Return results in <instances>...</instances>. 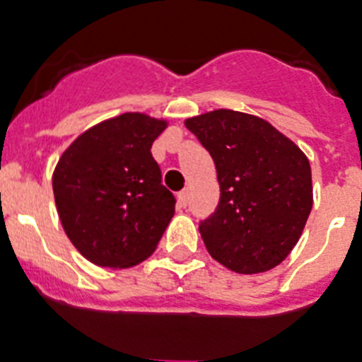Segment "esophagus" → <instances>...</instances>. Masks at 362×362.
<instances>
[{"label":"esophagus","mask_w":362,"mask_h":362,"mask_svg":"<svg viewBox=\"0 0 362 362\" xmlns=\"http://www.w3.org/2000/svg\"><path fill=\"white\" fill-rule=\"evenodd\" d=\"M187 199H189V191L187 189H184L178 193V204H180L182 208H184V206H187Z\"/></svg>","instance_id":"1"}]
</instances>
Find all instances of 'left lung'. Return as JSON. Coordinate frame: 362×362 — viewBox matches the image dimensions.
<instances>
[{"instance_id":"8db88e82","label":"left lung","mask_w":362,"mask_h":362,"mask_svg":"<svg viewBox=\"0 0 362 362\" xmlns=\"http://www.w3.org/2000/svg\"><path fill=\"white\" fill-rule=\"evenodd\" d=\"M211 154L221 186L215 214L199 226L209 256L239 274L274 269L298 243L313 208L311 167L265 119L214 110L186 119Z\"/></svg>"}]
</instances>
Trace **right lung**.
<instances>
[{
  "mask_svg": "<svg viewBox=\"0 0 362 362\" xmlns=\"http://www.w3.org/2000/svg\"><path fill=\"white\" fill-rule=\"evenodd\" d=\"M165 127V119L127 112L83 132L54 167L64 232L93 265H138L171 223L176 200L151 154Z\"/></svg>",
  "mask_w": 362,
  "mask_h": 362,
  "instance_id": "right-lung-1",
  "label": "right lung"
}]
</instances>
